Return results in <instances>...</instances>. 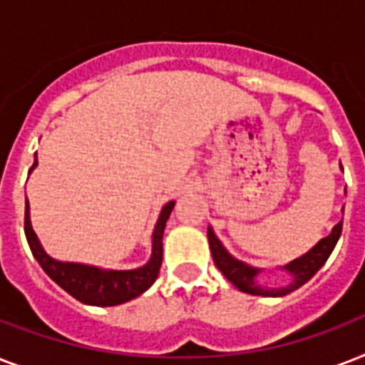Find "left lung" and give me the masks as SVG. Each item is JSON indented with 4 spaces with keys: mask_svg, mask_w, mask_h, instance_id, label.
<instances>
[{
    "mask_svg": "<svg viewBox=\"0 0 365 365\" xmlns=\"http://www.w3.org/2000/svg\"><path fill=\"white\" fill-rule=\"evenodd\" d=\"M341 231H343V222H339L334 227V231L322 239L320 242L311 250L307 252L303 257L299 259L292 261L288 265L284 267L286 271L292 272V284L286 286V288H278V289H267L261 288L259 284L255 282V277H257V269L254 267H248L242 261H237L235 257L227 254V250L223 248L222 242L216 239V235L212 229H208V242H210V252L212 257H214V263L216 267L222 271V274L227 278L229 282H233L240 292L244 294H252V295H271V297H280V295H288L289 292H294L299 286L311 280L312 274H317V271L320 267L326 263V259L331 254V250L335 248V244L339 240Z\"/></svg>",
    "mask_w": 365,
    "mask_h": 365,
    "instance_id": "1",
    "label": "left lung"
}]
</instances>
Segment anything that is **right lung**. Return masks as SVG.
<instances>
[{"label":"right lung","instance_id":"add662e5","mask_svg":"<svg viewBox=\"0 0 365 365\" xmlns=\"http://www.w3.org/2000/svg\"><path fill=\"white\" fill-rule=\"evenodd\" d=\"M36 165L37 160L34 163V166ZM172 208H174V202H168L160 212L159 222L155 225L153 255H151L149 263L140 267V269H134V271H102L96 267L64 263V261L48 257L37 240L34 229H31L28 200H26L24 212V233L37 263L43 267V271L47 272L54 282L58 284L60 288L66 289L71 297H76L77 301L87 303V305L113 307L143 294L159 277L160 263H163V233H165L166 220L170 216Z\"/></svg>","mask_w":365,"mask_h":365}]
</instances>
